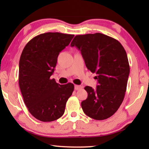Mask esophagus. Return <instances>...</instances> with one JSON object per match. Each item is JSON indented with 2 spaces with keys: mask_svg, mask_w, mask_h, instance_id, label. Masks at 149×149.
Returning a JSON list of instances; mask_svg holds the SVG:
<instances>
[{
  "mask_svg": "<svg viewBox=\"0 0 149 149\" xmlns=\"http://www.w3.org/2000/svg\"><path fill=\"white\" fill-rule=\"evenodd\" d=\"M82 89V87L80 86V85H75V89L76 90V91L80 90V89Z\"/></svg>",
  "mask_w": 149,
  "mask_h": 149,
  "instance_id": "34e87169",
  "label": "esophagus"
}]
</instances>
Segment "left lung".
Returning a JSON list of instances; mask_svg holds the SVG:
<instances>
[{"instance_id":"left-lung-1","label":"left lung","mask_w":149,"mask_h":149,"mask_svg":"<svg viewBox=\"0 0 149 149\" xmlns=\"http://www.w3.org/2000/svg\"><path fill=\"white\" fill-rule=\"evenodd\" d=\"M71 46L80 50L99 84L95 90L85 87L88 96L81 102L83 111L93 119H107L118 110L125 97L130 65L124 48L118 40L100 33L76 35Z\"/></svg>"}]
</instances>
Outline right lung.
Listing matches in <instances>:
<instances>
[{
    "mask_svg": "<svg viewBox=\"0 0 149 149\" xmlns=\"http://www.w3.org/2000/svg\"><path fill=\"white\" fill-rule=\"evenodd\" d=\"M74 35L48 32L27 42L19 62V85L25 104L33 116L52 122L64 114L74 89L72 83L60 85L51 79L57 58Z\"/></svg>",
    "mask_w": 149,
    "mask_h": 149,
    "instance_id": "right-lung-1",
    "label": "right lung"
}]
</instances>
